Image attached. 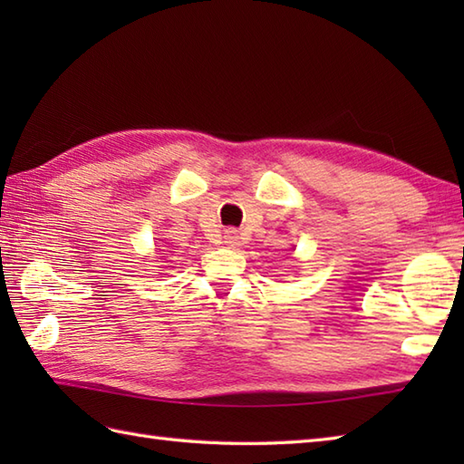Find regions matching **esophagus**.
Segmentation results:
<instances>
[{
  "label": "esophagus",
  "instance_id": "1",
  "mask_svg": "<svg viewBox=\"0 0 464 464\" xmlns=\"http://www.w3.org/2000/svg\"><path fill=\"white\" fill-rule=\"evenodd\" d=\"M223 239H225V245L227 247H237L239 245V231H235V229H227L225 231V235H223Z\"/></svg>",
  "mask_w": 464,
  "mask_h": 464
}]
</instances>
